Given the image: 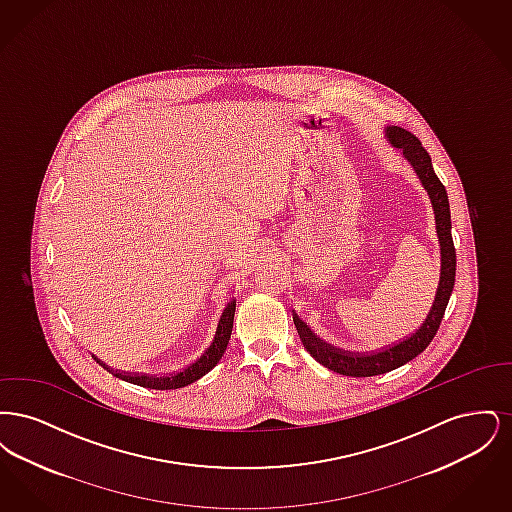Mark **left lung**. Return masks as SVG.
I'll return each mask as SVG.
<instances>
[{
	"label": "left lung",
	"mask_w": 512,
	"mask_h": 512,
	"mask_svg": "<svg viewBox=\"0 0 512 512\" xmlns=\"http://www.w3.org/2000/svg\"><path fill=\"white\" fill-rule=\"evenodd\" d=\"M386 136H388L391 146L403 151L405 159L413 165L424 190L432 199V207L436 213L439 249H441V272H439V286L434 305H432L428 317L424 318L422 326L411 336H407L405 340L393 343L390 347L374 351V353H347V351L336 349L330 343L317 338L301 318L293 315V324L297 328V334L301 338L303 347L311 353V357L320 365H324L334 372H340L343 376H353V378H365V376L390 372V370H395V368L413 361L416 355H420L430 345V341L434 340L443 313H445V307H447L449 297L453 292V286H455L457 253H455V245L451 238V211H449V199H447L445 186L441 184L438 174L434 172L428 151L422 147L420 140L414 134L405 128H399V126H388Z\"/></svg>",
	"instance_id": "left-lung-1"
}]
</instances>
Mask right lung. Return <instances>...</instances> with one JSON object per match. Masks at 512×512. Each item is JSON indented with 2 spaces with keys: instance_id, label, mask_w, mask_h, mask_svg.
Returning <instances> with one entry per match:
<instances>
[{
  "instance_id": "1",
  "label": "right lung",
  "mask_w": 512,
  "mask_h": 512,
  "mask_svg": "<svg viewBox=\"0 0 512 512\" xmlns=\"http://www.w3.org/2000/svg\"><path fill=\"white\" fill-rule=\"evenodd\" d=\"M234 313H236V299L232 297L222 315H220L219 326H217V332H215V338L213 343L203 351V355L192 363L190 366H186L184 370L176 372V374H167V376H147V374H126L121 370H109L107 366L103 365L101 361H98L99 365L103 368H107L113 376L121 378L124 382H130V384H136V386H142V388H149V390H176V388H184L188 384H192L195 380H199L201 376H205L213 366H217L224 351H226V345L230 340V334H232V326H234Z\"/></svg>"
}]
</instances>
